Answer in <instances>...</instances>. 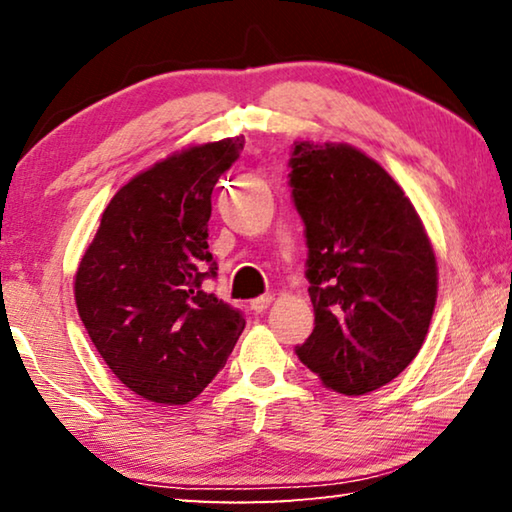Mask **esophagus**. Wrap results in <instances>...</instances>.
I'll return each instance as SVG.
<instances>
[{
    "instance_id": "1",
    "label": "esophagus",
    "mask_w": 512,
    "mask_h": 512,
    "mask_svg": "<svg viewBox=\"0 0 512 512\" xmlns=\"http://www.w3.org/2000/svg\"><path fill=\"white\" fill-rule=\"evenodd\" d=\"M271 296H259L255 300H250V309L255 311V314H264V311L271 307Z\"/></svg>"
}]
</instances>
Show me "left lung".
<instances>
[{
    "label": "left lung",
    "mask_w": 512,
    "mask_h": 512,
    "mask_svg": "<svg viewBox=\"0 0 512 512\" xmlns=\"http://www.w3.org/2000/svg\"><path fill=\"white\" fill-rule=\"evenodd\" d=\"M289 167L316 314L296 354L325 388L377 391L429 332L438 296L431 241L404 189L354 146L293 142Z\"/></svg>",
    "instance_id": "obj_1"
}]
</instances>
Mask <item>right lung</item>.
I'll return each instance as SVG.
<instances>
[{
    "label": "right lung",
    "mask_w": 512,
    "mask_h": 512,
    "mask_svg": "<svg viewBox=\"0 0 512 512\" xmlns=\"http://www.w3.org/2000/svg\"><path fill=\"white\" fill-rule=\"evenodd\" d=\"M244 135L189 146L112 196L74 277L79 316L121 384L155 404H187L244 332L241 311L205 293L212 189Z\"/></svg>",
    "instance_id": "add662e5"
}]
</instances>
